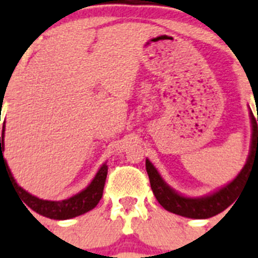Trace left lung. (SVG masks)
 Instances as JSON below:
<instances>
[{
    "mask_svg": "<svg viewBox=\"0 0 258 258\" xmlns=\"http://www.w3.org/2000/svg\"><path fill=\"white\" fill-rule=\"evenodd\" d=\"M249 114L250 122H252V143H250L249 156H248L245 165L233 181L220 187L219 190H216L213 194L201 197V198H189V197L181 196L169 185H166L152 162L148 159L146 160V169L148 173L151 187H152L156 199L164 209L173 214L191 218V219H207V218L220 214L235 202L240 190H243L245 185L246 177L249 176L252 170L258 169V115L256 120L252 110Z\"/></svg>",
    "mask_w": 258,
    "mask_h": 258,
    "instance_id": "left-lung-1",
    "label": "left lung"
}]
</instances>
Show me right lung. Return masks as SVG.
I'll return each instance as SVG.
<instances>
[{"instance_id":"add662e5","label":"right lung","mask_w":258,"mask_h":258,"mask_svg":"<svg viewBox=\"0 0 258 258\" xmlns=\"http://www.w3.org/2000/svg\"><path fill=\"white\" fill-rule=\"evenodd\" d=\"M4 134H5V122H4V127H2V135L0 136V173L1 168H5L6 172H9V177L12 179L15 190L19 192V196L22 198V203L26 205V209L30 207L36 214L49 218V219L66 220L88 213L98 205V202L102 198L103 187H105L106 177H107V165L106 164H103L99 168L96 177L93 178L92 182L89 183L88 187H85L79 194H76L68 199H64V201H44V199H40L35 196H31L30 192L26 191L15 182L14 177L9 169L8 162L2 156V152L5 149V142H4L5 135Z\"/></svg>"}]
</instances>
